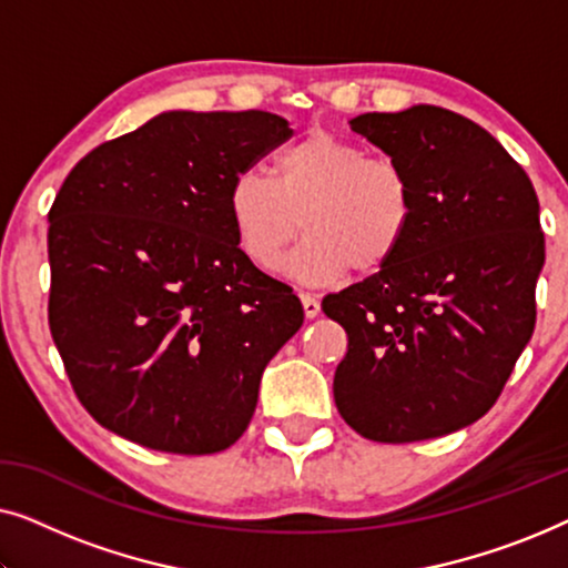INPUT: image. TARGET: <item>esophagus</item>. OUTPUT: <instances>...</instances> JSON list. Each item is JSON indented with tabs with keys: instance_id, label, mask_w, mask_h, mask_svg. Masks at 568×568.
Masks as SVG:
<instances>
[{
	"instance_id": "esophagus-1",
	"label": "esophagus",
	"mask_w": 568,
	"mask_h": 568,
	"mask_svg": "<svg viewBox=\"0 0 568 568\" xmlns=\"http://www.w3.org/2000/svg\"><path fill=\"white\" fill-rule=\"evenodd\" d=\"M300 300H302V310H305L307 317H317V315H321V300H317L315 294L302 292Z\"/></svg>"
}]
</instances>
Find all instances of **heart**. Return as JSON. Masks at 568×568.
Returning <instances> with one entry per match:
<instances>
[{"label":"heart","instance_id":"1","mask_svg":"<svg viewBox=\"0 0 568 568\" xmlns=\"http://www.w3.org/2000/svg\"><path fill=\"white\" fill-rule=\"evenodd\" d=\"M414 206L408 175L395 162L369 158L364 146L331 131L286 146L271 178L243 170L227 191L232 230L258 268L276 266L302 222L307 237L284 268L307 284L387 266L406 243Z\"/></svg>","mask_w":568,"mask_h":568}]
</instances>
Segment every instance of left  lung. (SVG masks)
Here are the masks:
<instances>
[{
  "mask_svg": "<svg viewBox=\"0 0 568 568\" xmlns=\"http://www.w3.org/2000/svg\"><path fill=\"white\" fill-rule=\"evenodd\" d=\"M348 123L408 175L416 206L395 258L323 300L348 336L333 398L367 439L445 437L494 406L532 336L538 196L486 129L445 108Z\"/></svg>",
  "mask_w": 568,
  "mask_h": 568,
  "instance_id": "left-lung-1",
  "label": "left lung"
}]
</instances>
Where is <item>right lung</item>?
Segmentation results:
<instances>
[{"label": "right lung", "mask_w": 568, "mask_h": 568, "mask_svg": "<svg viewBox=\"0 0 568 568\" xmlns=\"http://www.w3.org/2000/svg\"><path fill=\"white\" fill-rule=\"evenodd\" d=\"M290 136L266 111H168L67 175L49 212V325L108 432L178 455L243 437L305 313L240 251L227 191Z\"/></svg>", "instance_id": "right-lung-1"}]
</instances>
